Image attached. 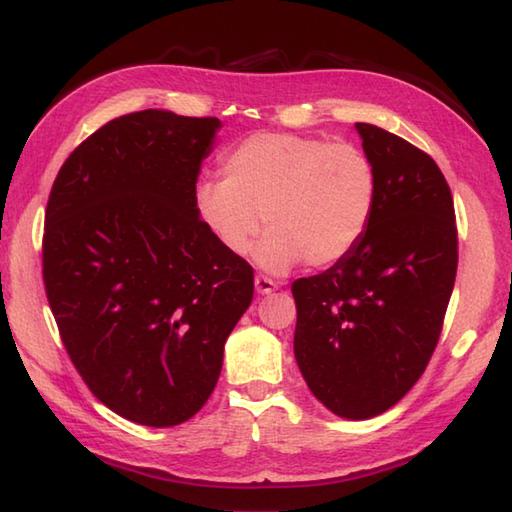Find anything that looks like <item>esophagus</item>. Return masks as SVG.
Instances as JSON below:
<instances>
[{
    "mask_svg": "<svg viewBox=\"0 0 512 512\" xmlns=\"http://www.w3.org/2000/svg\"><path fill=\"white\" fill-rule=\"evenodd\" d=\"M277 288V284L273 279H268V277H264V275H257L255 277V290L259 292V295H270V292H273Z\"/></svg>",
    "mask_w": 512,
    "mask_h": 512,
    "instance_id": "1",
    "label": "esophagus"
}]
</instances>
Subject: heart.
Instances as JSON below:
<instances>
[{"mask_svg":"<svg viewBox=\"0 0 512 512\" xmlns=\"http://www.w3.org/2000/svg\"><path fill=\"white\" fill-rule=\"evenodd\" d=\"M224 180L195 187V211L228 255L246 257L262 228L257 262L270 273L306 259L341 262L361 242L378 198L372 160L352 143L262 132L222 156Z\"/></svg>","mask_w":512,"mask_h":512,"instance_id":"1","label":"heart"}]
</instances>
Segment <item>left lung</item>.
<instances>
[{
  "mask_svg": "<svg viewBox=\"0 0 512 512\" xmlns=\"http://www.w3.org/2000/svg\"><path fill=\"white\" fill-rule=\"evenodd\" d=\"M378 180L361 242L321 275L292 284L295 358L317 400L347 420L394 407L436 350L458 270L447 180L431 156L356 123Z\"/></svg>",
  "mask_w": 512,
  "mask_h": 512,
  "instance_id": "obj_1",
  "label": "left lung"
}]
</instances>
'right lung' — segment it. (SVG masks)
I'll use <instances>...</instances> for the list:
<instances>
[{"label":"right lung","instance_id":"1","mask_svg":"<svg viewBox=\"0 0 512 512\" xmlns=\"http://www.w3.org/2000/svg\"><path fill=\"white\" fill-rule=\"evenodd\" d=\"M217 118L145 110L76 147L52 184L43 284L85 385L145 427L193 418L253 301V268L195 211Z\"/></svg>","mask_w":512,"mask_h":512}]
</instances>
